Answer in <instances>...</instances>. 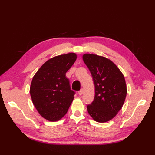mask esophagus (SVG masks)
Returning <instances> with one entry per match:
<instances>
[{
	"label": "esophagus",
	"mask_w": 155,
	"mask_h": 155,
	"mask_svg": "<svg viewBox=\"0 0 155 155\" xmlns=\"http://www.w3.org/2000/svg\"><path fill=\"white\" fill-rule=\"evenodd\" d=\"M83 89H81L80 91H78L79 95H82V94H83Z\"/></svg>",
	"instance_id": "esophagus-1"
}]
</instances>
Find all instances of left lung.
<instances>
[{
	"label": "left lung",
	"mask_w": 155,
	"mask_h": 155,
	"mask_svg": "<svg viewBox=\"0 0 155 155\" xmlns=\"http://www.w3.org/2000/svg\"><path fill=\"white\" fill-rule=\"evenodd\" d=\"M95 86V96L87 105L88 114L94 120L104 123L118 113L127 95L125 78L121 70L109 59L92 54L83 55Z\"/></svg>",
	"instance_id": "left-lung-1"
}]
</instances>
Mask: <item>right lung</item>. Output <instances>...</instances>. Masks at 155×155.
<instances>
[{
    "instance_id": "add662e5",
    "label": "right lung",
    "mask_w": 155,
    "mask_h": 155,
    "mask_svg": "<svg viewBox=\"0 0 155 155\" xmlns=\"http://www.w3.org/2000/svg\"><path fill=\"white\" fill-rule=\"evenodd\" d=\"M77 59L75 53L55 56L46 61L33 77L30 93L39 114L50 121L61 119L74 100L66 73Z\"/></svg>"
}]
</instances>
